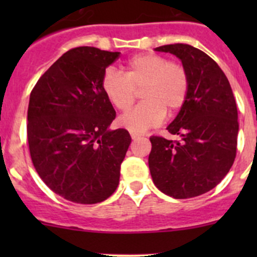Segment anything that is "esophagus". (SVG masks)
<instances>
[{
    "instance_id": "1",
    "label": "esophagus",
    "mask_w": 257,
    "mask_h": 257,
    "mask_svg": "<svg viewBox=\"0 0 257 257\" xmlns=\"http://www.w3.org/2000/svg\"><path fill=\"white\" fill-rule=\"evenodd\" d=\"M131 136H132V139H133V141H137V139L141 138V136H139V134H136V133H132Z\"/></svg>"
}]
</instances>
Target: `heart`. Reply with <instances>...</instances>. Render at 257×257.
<instances>
[{
  "label": "heart",
  "mask_w": 257,
  "mask_h": 257,
  "mask_svg": "<svg viewBox=\"0 0 257 257\" xmlns=\"http://www.w3.org/2000/svg\"><path fill=\"white\" fill-rule=\"evenodd\" d=\"M100 87L113 107L120 112L131 109L141 89V103L118 119L132 133H143L162 123L165 113L173 115L185 104L190 77L181 62L169 61L158 53L137 54L124 64V74L105 69Z\"/></svg>",
  "instance_id": "heart-1"
}]
</instances>
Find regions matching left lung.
<instances>
[{"label":"left lung","mask_w":257,"mask_h":257,"mask_svg":"<svg viewBox=\"0 0 257 257\" xmlns=\"http://www.w3.org/2000/svg\"><path fill=\"white\" fill-rule=\"evenodd\" d=\"M155 51L175 54L188 69L190 89L168 132L169 141L150 137L149 169L155 186L175 199L208 193L229 173L236 157L237 108L224 72L206 53L175 43Z\"/></svg>","instance_id":"8db88e82"}]
</instances>
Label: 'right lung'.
Listing matches in <instances>:
<instances>
[{
    "label": "right lung",
    "mask_w": 257,
    "mask_h": 257,
    "mask_svg": "<svg viewBox=\"0 0 257 257\" xmlns=\"http://www.w3.org/2000/svg\"><path fill=\"white\" fill-rule=\"evenodd\" d=\"M120 52L77 47L59 57L30 95L27 139L33 167L57 195L97 204L115 191L132 138L100 87Z\"/></svg>",
    "instance_id": "right-lung-1"
}]
</instances>
